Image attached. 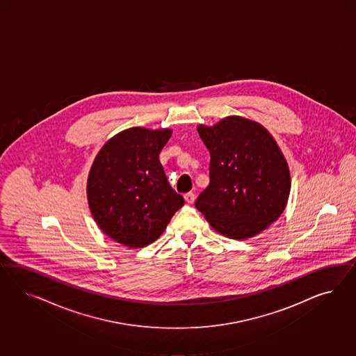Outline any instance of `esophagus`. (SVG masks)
<instances>
[{
  "mask_svg": "<svg viewBox=\"0 0 356 356\" xmlns=\"http://www.w3.org/2000/svg\"><path fill=\"white\" fill-rule=\"evenodd\" d=\"M184 198H185L186 204H193L195 195H194V193H186L184 195Z\"/></svg>",
  "mask_w": 356,
  "mask_h": 356,
  "instance_id": "esophagus-1",
  "label": "esophagus"
}]
</instances>
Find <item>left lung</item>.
Here are the masks:
<instances>
[{"label": "left lung", "instance_id": "1", "mask_svg": "<svg viewBox=\"0 0 356 356\" xmlns=\"http://www.w3.org/2000/svg\"><path fill=\"white\" fill-rule=\"evenodd\" d=\"M210 152V184L195 207L210 226L231 238H248L275 222L290 194L289 165L269 131L231 116L198 127Z\"/></svg>", "mask_w": 356, "mask_h": 356}]
</instances>
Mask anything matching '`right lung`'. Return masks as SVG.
I'll return each mask as SVG.
<instances>
[{
    "mask_svg": "<svg viewBox=\"0 0 356 356\" xmlns=\"http://www.w3.org/2000/svg\"><path fill=\"white\" fill-rule=\"evenodd\" d=\"M171 134L170 129L124 130L99 151L88 175L87 198L97 226L130 248L154 243L185 204L159 162Z\"/></svg>",
    "mask_w": 356,
    "mask_h": 356,
    "instance_id": "obj_1",
    "label": "right lung"
}]
</instances>
